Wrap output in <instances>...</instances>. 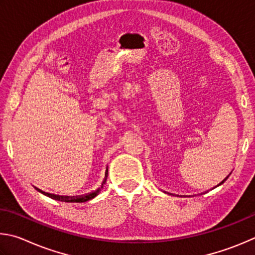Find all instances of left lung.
Returning a JSON list of instances; mask_svg holds the SVG:
<instances>
[{
    "instance_id": "left-lung-1",
    "label": "left lung",
    "mask_w": 255,
    "mask_h": 255,
    "mask_svg": "<svg viewBox=\"0 0 255 255\" xmlns=\"http://www.w3.org/2000/svg\"><path fill=\"white\" fill-rule=\"evenodd\" d=\"M231 173H232V172H231ZM231 173H230V175H231ZM230 175H229V176H227V177L225 178V179H224V180H223V181H221V182H220V184H218L217 186H215V187H214V188H216V187H218V186H221V185H223V184H224V182L226 181V179H227V178H229V177H230ZM214 188H213V189H214Z\"/></svg>"
}]
</instances>
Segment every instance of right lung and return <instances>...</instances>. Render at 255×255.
Masks as SVG:
<instances>
[{
	"label": "right lung",
	"mask_w": 255,
	"mask_h": 255,
	"mask_svg": "<svg viewBox=\"0 0 255 255\" xmlns=\"http://www.w3.org/2000/svg\"><path fill=\"white\" fill-rule=\"evenodd\" d=\"M107 175H109V170H106L105 178H104V180H103L102 186L100 187V188H97L96 190L92 191V193H88L86 195H82V196H74V197H70V196H59V195H53V194L44 193V191L40 190L38 188H37V190H39L40 193H42L43 195L48 196V197L53 198V199H57V200H61V202H66V203H85V202H88V200H91L93 198H95L96 196L100 194V191L103 189V186H104V184L106 182Z\"/></svg>",
	"instance_id": "1"
}]
</instances>
